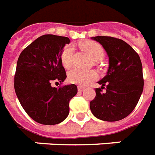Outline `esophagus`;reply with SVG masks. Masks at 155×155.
Listing matches in <instances>:
<instances>
[{"mask_svg":"<svg viewBox=\"0 0 155 155\" xmlns=\"http://www.w3.org/2000/svg\"><path fill=\"white\" fill-rule=\"evenodd\" d=\"M78 89L79 92H83L84 90H85V88L82 86H81V85H79V86L78 87Z\"/></svg>","mask_w":155,"mask_h":155,"instance_id":"1","label":"esophagus"}]
</instances>
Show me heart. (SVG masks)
Listing matches in <instances>:
<instances>
[{
  "mask_svg": "<svg viewBox=\"0 0 155 155\" xmlns=\"http://www.w3.org/2000/svg\"><path fill=\"white\" fill-rule=\"evenodd\" d=\"M81 48L86 51L89 55L96 61L102 59L104 54L103 47L99 43L93 41H86L80 44ZM74 47L71 45L66 46L61 54V62L65 68H70L72 65V57ZM97 73L94 70H86L80 68H74L68 74L70 82L79 85H85L97 78Z\"/></svg>",
  "mask_w": 155,
  "mask_h": 155,
  "instance_id": "heart-1",
  "label": "heart"
}]
</instances>
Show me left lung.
<instances>
[{
    "mask_svg": "<svg viewBox=\"0 0 155 155\" xmlns=\"http://www.w3.org/2000/svg\"><path fill=\"white\" fill-rule=\"evenodd\" d=\"M108 56V72L98 81L95 98L90 102L93 116L104 121H118L127 117L139 102L143 90V66L139 54L122 39L95 36ZM106 86V91L102 89Z\"/></svg>",
    "mask_w": 155,
    "mask_h": 155,
    "instance_id": "8db88e82",
    "label": "left lung"
}]
</instances>
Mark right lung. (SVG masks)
I'll list each match as a JSON object with an SVG mask.
<instances>
[{
  "label": "right lung",
  "instance_id": "obj_1",
  "mask_svg": "<svg viewBox=\"0 0 155 155\" xmlns=\"http://www.w3.org/2000/svg\"><path fill=\"white\" fill-rule=\"evenodd\" d=\"M70 42L67 37L44 35L28 46L18 58L15 92L24 111L41 124L62 122L69 115L70 101L78 93L74 84L59 88L51 85L66 78L61 54Z\"/></svg>",
  "mask_w": 155,
  "mask_h": 155
}]
</instances>
